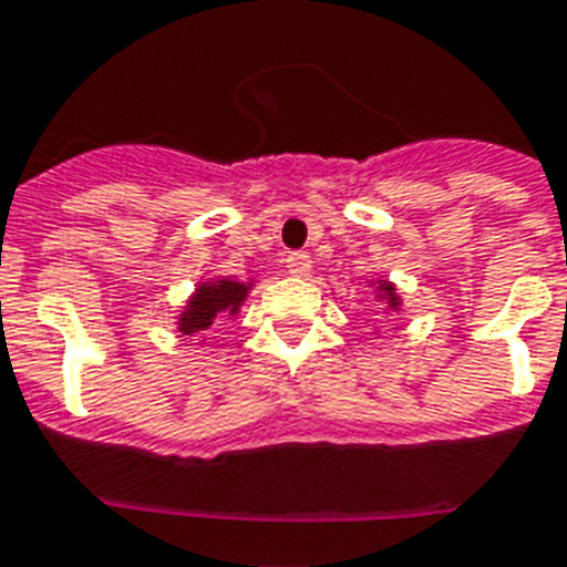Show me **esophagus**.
<instances>
[{"instance_id":"1","label":"esophagus","mask_w":567,"mask_h":567,"mask_svg":"<svg viewBox=\"0 0 567 567\" xmlns=\"http://www.w3.org/2000/svg\"><path fill=\"white\" fill-rule=\"evenodd\" d=\"M312 269V260L310 255H303V251H292V255L287 257V272L295 275V278H307Z\"/></svg>"}]
</instances>
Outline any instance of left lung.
<instances>
[{
    "instance_id": "8db88e82",
    "label": "left lung",
    "mask_w": 567,
    "mask_h": 567,
    "mask_svg": "<svg viewBox=\"0 0 567 567\" xmlns=\"http://www.w3.org/2000/svg\"><path fill=\"white\" fill-rule=\"evenodd\" d=\"M371 287H377V298L379 301L388 303V310L396 312L402 307L400 295H396V287L391 284V280H371Z\"/></svg>"
}]
</instances>
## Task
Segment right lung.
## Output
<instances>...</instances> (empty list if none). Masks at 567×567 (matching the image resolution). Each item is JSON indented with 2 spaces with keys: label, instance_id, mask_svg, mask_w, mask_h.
I'll return each mask as SVG.
<instances>
[{
  "label": "right lung",
  "instance_id": "add662e5",
  "mask_svg": "<svg viewBox=\"0 0 567 567\" xmlns=\"http://www.w3.org/2000/svg\"><path fill=\"white\" fill-rule=\"evenodd\" d=\"M255 280H231V278H208L199 280L188 303L179 310L176 330L182 336L214 333L219 324H226L228 318L240 312L243 301L249 298V289Z\"/></svg>",
  "mask_w": 567,
  "mask_h": 567
}]
</instances>
